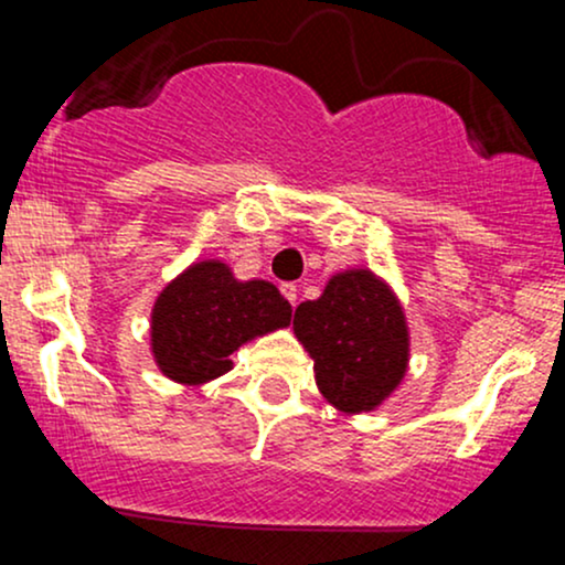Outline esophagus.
<instances>
[{
    "label": "esophagus",
    "mask_w": 565,
    "mask_h": 565,
    "mask_svg": "<svg viewBox=\"0 0 565 565\" xmlns=\"http://www.w3.org/2000/svg\"><path fill=\"white\" fill-rule=\"evenodd\" d=\"M281 295L287 297L291 305H297V287H295V284H281Z\"/></svg>",
    "instance_id": "obj_1"
}]
</instances>
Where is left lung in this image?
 Here are the masks:
<instances>
[{
	"instance_id": "left-lung-1",
	"label": "left lung",
	"mask_w": 565,
	"mask_h": 565,
	"mask_svg": "<svg viewBox=\"0 0 565 565\" xmlns=\"http://www.w3.org/2000/svg\"><path fill=\"white\" fill-rule=\"evenodd\" d=\"M295 334L316 361V385L340 412H372L404 380L408 332L393 291L369 270L329 278L295 310Z\"/></svg>"
}]
</instances>
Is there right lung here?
Here are the masks:
<instances>
[{
    "instance_id": "right-lung-1",
    "label": "right lung",
    "mask_w": 565,
    "mask_h": 565,
    "mask_svg": "<svg viewBox=\"0 0 565 565\" xmlns=\"http://www.w3.org/2000/svg\"><path fill=\"white\" fill-rule=\"evenodd\" d=\"M291 305L270 281H236L220 260L191 265L161 291L151 313L153 359L183 385H201L231 369L246 340L289 327Z\"/></svg>"
}]
</instances>
